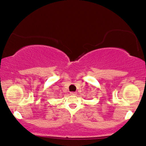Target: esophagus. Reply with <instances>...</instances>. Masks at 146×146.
I'll return each mask as SVG.
<instances>
[{
    "label": "esophagus",
    "mask_w": 146,
    "mask_h": 146,
    "mask_svg": "<svg viewBox=\"0 0 146 146\" xmlns=\"http://www.w3.org/2000/svg\"><path fill=\"white\" fill-rule=\"evenodd\" d=\"M70 95H72V96L76 95V92H70Z\"/></svg>",
    "instance_id": "obj_1"
}]
</instances>
